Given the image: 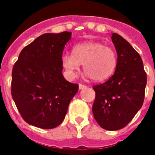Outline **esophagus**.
<instances>
[{"instance_id": "obj_1", "label": "esophagus", "mask_w": 155, "mask_h": 155, "mask_svg": "<svg viewBox=\"0 0 155 155\" xmlns=\"http://www.w3.org/2000/svg\"><path fill=\"white\" fill-rule=\"evenodd\" d=\"M85 87H87L86 85H84L82 84H79V88H80V89H84Z\"/></svg>"}]
</instances>
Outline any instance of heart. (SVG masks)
<instances>
[{
  "label": "heart",
  "instance_id": "heart-1",
  "mask_svg": "<svg viewBox=\"0 0 155 155\" xmlns=\"http://www.w3.org/2000/svg\"><path fill=\"white\" fill-rule=\"evenodd\" d=\"M61 63L68 77H76L81 65L87 75L96 81L110 77L117 65L115 51L101 42H84L75 45L72 54H63Z\"/></svg>",
  "mask_w": 155,
  "mask_h": 155
}]
</instances>
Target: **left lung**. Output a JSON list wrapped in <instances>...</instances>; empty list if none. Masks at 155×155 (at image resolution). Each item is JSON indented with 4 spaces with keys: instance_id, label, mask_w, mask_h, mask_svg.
Returning <instances> with one entry per match:
<instances>
[{
    "instance_id": "1",
    "label": "left lung",
    "mask_w": 155,
    "mask_h": 155,
    "mask_svg": "<svg viewBox=\"0 0 155 155\" xmlns=\"http://www.w3.org/2000/svg\"><path fill=\"white\" fill-rule=\"evenodd\" d=\"M112 41L117 54V65L109 80L94 85V118L101 128L118 130L125 127L142 108L147 73L139 54L120 35L113 33Z\"/></svg>"
}]
</instances>
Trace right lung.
I'll return each instance as SVG.
<instances>
[{
  "label": "right lung",
  "mask_w": 155,
  "mask_h": 155,
  "mask_svg": "<svg viewBox=\"0 0 155 155\" xmlns=\"http://www.w3.org/2000/svg\"><path fill=\"white\" fill-rule=\"evenodd\" d=\"M71 33H47L21 51L12 71L11 94L25 122L53 129L63 122L79 89L64 79L61 58Z\"/></svg>",
  "instance_id": "obj_1"
}]
</instances>
